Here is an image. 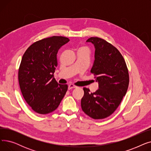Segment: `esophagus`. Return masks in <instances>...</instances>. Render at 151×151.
Masks as SVG:
<instances>
[{"label":"esophagus","instance_id":"esophagus-1","mask_svg":"<svg viewBox=\"0 0 151 151\" xmlns=\"http://www.w3.org/2000/svg\"><path fill=\"white\" fill-rule=\"evenodd\" d=\"M77 88L76 86H75V85H74V84H70V85L68 86V89H69V90H70V89H73V88Z\"/></svg>","mask_w":151,"mask_h":151}]
</instances>
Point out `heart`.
Here are the masks:
<instances>
[{
	"label": "heart",
	"instance_id": "heart-1",
	"mask_svg": "<svg viewBox=\"0 0 151 151\" xmlns=\"http://www.w3.org/2000/svg\"><path fill=\"white\" fill-rule=\"evenodd\" d=\"M81 49H87V47H82Z\"/></svg>",
	"mask_w": 151,
	"mask_h": 151
}]
</instances>
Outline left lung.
<instances>
[{"instance_id":"left-lung-1","label":"left lung","mask_w":151,"mask_h":151,"mask_svg":"<svg viewBox=\"0 0 151 151\" xmlns=\"http://www.w3.org/2000/svg\"><path fill=\"white\" fill-rule=\"evenodd\" d=\"M88 42L95 46V60L91 73L99 82L95 92L84 88L81 105L83 111L93 119L111 115L125 96L129 84V70L119 50L105 40L94 37Z\"/></svg>"}]
</instances>
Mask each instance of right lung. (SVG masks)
I'll list each match as a JSON object with an SVG mask.
<instances>
[{
  "label": "right lung",
  "mask_w": 151,
  "mask_h": 151,
  "mask_svg": "<svg viewBox=\"0 0 151 151\" xmlns=\"http://www.w3.org/2000/svg\"><path fill=\"white\" fill-rule=\"evenodd\" d=\"M67 37L52 36L31 45L23 54L18 70V81L24 99L35 112L46 114L59 106L67 84H59L53 78L58 66L60 47Z\"/></svg>",
  "instance_id": "right-lung-1"
}]
</instances>
